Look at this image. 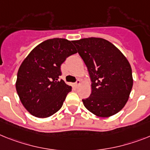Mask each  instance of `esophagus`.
I'll list each match as a JSON object with an SVG mask.
<instances>
[{
    "instance_id": "obj_1",
    "label": "esophagus",
    "mask_w": 150,
    "mask_h": 150,
    "mask_svg": "<svg viewBox=\"0 0 150 150\" xmlns=\"http://www.w3.org/2000/svg\"><path fill=\"white\" fill-rule=\"evenodd\" d=\"M80 85H81V81H80V80H77V81L74 84V86H75V88H77V87Z\"/></svg>"
}]
</instances>
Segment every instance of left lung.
<instances>
[{"mask_svg":"<svg viewBox=\"0 0 150 150\" xmlns=\"http://www.w3.org/2000/svg\"><path fill=\"white\" fill-rule=\"evenodd\" d=\"M72 42L88 67L91 94L83 99L85 108L100 117H109L123 109L129 99L133 80L127 59L114 44L90 37Z\"/></svg>","mask_w":150,"mask_h":150,"instance_id":"left-lung-1","label":"left lung"}]
</instances>
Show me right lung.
Returning <instances> with one entry per match:
<instances>
[{
    "mask_svg": "<svg viewBox=\"0 0 150 150\" xmlns=\"http://www.w3.org/2000/svg\"><path fill=\"white\" fill-rule=\"evenodd\" d=\"M76 52L71 41L50 39L36 46L22 62L17 72L16 89L30 114L46 118L62 108L71 87L59 80L61 65Z\"/></svg>",
    "mask_w": 150,
    "mask_h": 150,
    "instance_id": "right-lung-1",
    "label": "right lung"
}]
</instances>
